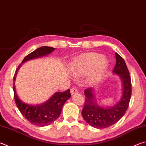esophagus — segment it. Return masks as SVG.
I'll return each instance as SVG.
<instances>
[{"label":"esophagus","instance_id":"1","mask_svg":"<svg viewBox=\"0 0 146 146\" xmlns=\"http://www.w3.org/2000/svg\"><path fill=\"white\" fill-rule=\"evenodd\" d=\"M78 92V90L76 89H75V88H72V89H71V95L76 94H77Z\"/></svg>","mask_w":146,"mask_h":146}]
</instances>
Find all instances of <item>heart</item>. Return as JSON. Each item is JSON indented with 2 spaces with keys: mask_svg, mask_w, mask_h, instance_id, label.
<instances>
[{
  "mask_svg": "<svg viewBox=\"0 0 146 146\" xmlns=\"http://www.w3.org/2000/svg\"><path fill=\"white\" fill-rule=\"evenodd\" d=\"M108 66V60L102 54L87 52L78 55L71 61L70 71L75 77L86 76V84L92 86L102 78Z\"/></svg>",
  "mask_w": 146,
  "mask_h": 146,
  "instance_id": "heart-1",
  "label": "heart"
}]
</instances>
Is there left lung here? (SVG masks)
Returning <instances> with one entry per match:
<instances>
[{
	"instance_id": "left-lung-1",
	"label": "left lung",
	"mask_w": 146,
	"mask_h": 146,
	"mask_svg": "<svg viewBox=\"0 0 146 146\" xmlns=\"http://www.w3.org/2000/svg\"><path fill=\"white\" fill-rule=\"evenodd\" d=\"M116 63L113 73L118 75L122 82L123 91L120 100L111 107H104L97 103L95 90H85V105L82 115L90 126L98 129L108 128L120 120L128 109L131 95V77L124 59L115 53Z\"/></svg>"
}]
</instances>
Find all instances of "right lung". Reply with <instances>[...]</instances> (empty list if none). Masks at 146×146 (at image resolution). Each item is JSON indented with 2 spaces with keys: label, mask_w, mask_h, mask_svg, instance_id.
Instances as JSON below:
<instances>
[{
  "label": "right lung",
  "mask_w": 146,
  "mask_h": 146,
  "mask_svg": "<svg viewBox=\"0 0 146 146\" xmlns=\"http://www.w3.org/2000/svg\"><path fill=\"white\" fill-rule=\"evenodd\" d=\"M55 50V48L49 46H42L34 50L27 55L17 70L13 78V91L15 103L18 109L26 119L38 126H45L52 124L59 117L61 113L63 105L71 97L70 90L68 89L63 92H57L50 98L41 104L31 105L21 100L18 97L15 87V80L18 71L22 64L28 60L38 59L46 56Z\"/></svg>",
  "instance_id": "1"
}]
</instances>
